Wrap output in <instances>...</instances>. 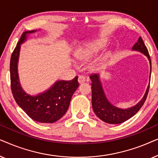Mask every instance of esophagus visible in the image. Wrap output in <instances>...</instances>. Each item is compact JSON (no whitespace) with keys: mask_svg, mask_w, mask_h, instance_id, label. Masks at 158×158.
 I'll use <instances>...</instances> for the list:
<instances>
[{"mask_svg":"<svg viewBox=\"0 0 158 158\" xmlns=\"http://www.w3.org/2000/svg\"><path fill=\"white\" fill-rule=\"evenodd\" d=\"M85 81V77L83 75H79L78 77V82L79 83H83Z\"/></svg>","mask_w":158,"mask_h":158,"instance_id":"esophagus-1","label":"esophagus"}]
</instances>
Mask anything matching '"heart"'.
Segmentation results:
<instances>
[{"instance_id":"b5f03b06","label":"heart","mask_w":158,"mask_h":158,"mask_svg":"<svg viewBox=\"0 0 158 158\" xmlns=\"http://www.w3.org/2000/svg\"><path fill=\"white\" fill-rule=\"evenodd\" d=\"M105 46V42L102 40H97L95 42H90L87 44L86 47H85L81 52L77 54V57L81 60H87L89 58L94 57L97 52H98L101 49H102ZM109 54L103 56L101 60H104Z\"/></svg>"}]
</instances>
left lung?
Segmentation results:
<instances>
[{"label": "left lung", "instance_id": "1", "mask_svg": "<svg viewBox=\"0 0 158 158\" xmlns=\"http://www.w3.org/2000/svg\"><path fill=\"white\" fill-rule=\"evenodd\" d=\"M132 49L139 51L148 57L149 61H150L151 70V60L150 55H149L148 48L144 44L141 36L139 38L137 42L132 47ZM90 78L92 81L91 90L93 109H94L96 115L100 119L106 123L112 124H121L135 115L143 106L147 96H148L149 88H150V85H149L144 97L137 105L133 107L129 108V109H122L114 106L108 101L103 90L102 85H101L98 74H91L90 75Z\"/></svg>", "mask_w": 158, "mask_h": 158}]
</instances>
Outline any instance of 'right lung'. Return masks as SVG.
<instances>
[{
    "label": "right lung",
    "mask_w": 158,
    "mask_h": 158,
    "mask_svg": "<svg viewBox=\"0 0 158 158\" xmlns=\"http://www.w3.org/2000/svg\"><path fill=\"white\" fill-rule=\"evenodd\" d=\"M36 30L23 32L10 62V88L14 98L19 106L32 119L40 123H54L59 120L68 111L71 98L79 86L77 76L72 81H57L48 90L37 96H30L24 92L19 83L18 64L21 44L27 40V34Z\"/></svg>",
    "instance_id": "obj_1"
}]
</instances>
